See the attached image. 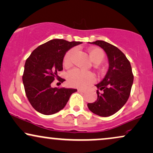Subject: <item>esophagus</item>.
<instances>
[{"label": "esophagus", "instance_id": "obj_1", "mask_svg": "<svg viewBox=\"0 0 153 153\" xmlns=\"http://www.w3.org/2000/svg\"><path fill=\"white\" fill-rule=\"evenodd\" d=\"M78 91L80 92V93H85L86 91L85 89H81V88H78Z\"/></svg>", "mask_w": 153, "mask_h": 153}]
</instances>
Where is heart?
<instances>
[{"mask_svg": "<svg viewBox=\"0 0 153 153\" xmlns=\"http://www.w3.org/2000/svg\"><path fill=\"white\" fill-rule=\"evenodd\" d=\"M73 53L74 50H70L64 56L63 63L67 67L71 65V58ZM88 53L91 60L95 63L99 64L103 60L105 55L102 50L97 48H91L88 49ZM67 78L70 85L76 88L85 87L87 85L95 81V75L93 73L89 71H83L78 68L73 69L69 71Z\"/></svg>", "mask_w": 153, "mask_h": 153, "instance_id": "obj_1", "label": "heart"}]
</instances>
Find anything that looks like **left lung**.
<instances>
[{
  "mask_svg": "<svg viewBox=\"0 0 153 153\" xmlns=\"http://www.w3.org/2000/svg\"><path fill=\"white\" fill-rule=\"evenodd\" d=\"M103 49L109 67L104 78L95 85L102 93L97 91V100L88 103L89 110L101 117H108L117 113L126 103L133 83L130 62L117 47L103 40L88 43Z\"/></svg>",
  "mask_w": 153,
  "mask_h": 153,
  "instance_id": "8db88e82",
  "label": "left lung"
}]
</instances>
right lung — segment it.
<instances>
[{"label": "right lung", "instance_id": "1", "mask_svg": "<svg viewBox=\"0 0 153 153\" xmlns=\"http://www.w3.org/2000/svg\"><path fill=\"white\" fill-rule=\"evenodd\" d=\"M80 41L69 42L53 39L33 51L25 63L23 82L29 102L36 111L43 115H53L61 110L70 97L77 92L73 88H52L58 72L62 70V61L66 52ZM60 82L65 80L58 79Z\"/></svg>", "mask_w": 153, "mask_h": 153}]
</instances>
